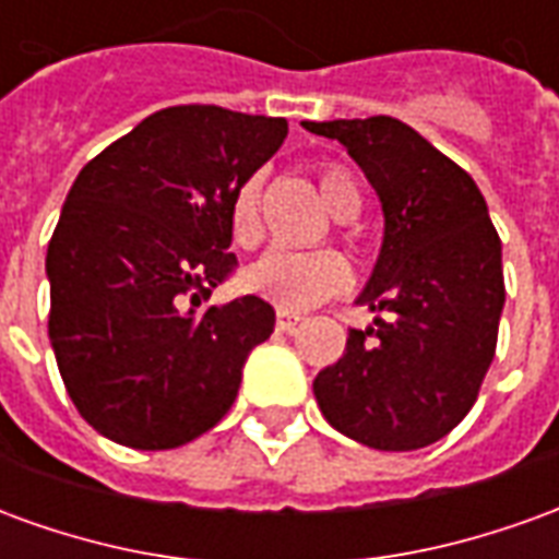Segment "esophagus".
<instances>
[{"instance_id":"34e87169","label":"esophagus","mask_w":559,"mask_h":559,"mask_svg":"<svg viewBox=\"0 0 559 559\" xmlns=\"http://www.w3.org/2000/svg\"><path fill=\"white\" fill-rule=\"evenodd\" d=\"M299 320H302V317L293 314V311H278V314H275V326H278V332H293V329L299 326Z\"/></svg>"}]
</instances>
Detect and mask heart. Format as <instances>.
<instances>
[{
	"mask_svg": "<svg viewBox=\"0 0 559 559\" xmlns=\"http://www.w3.org/2000/svg\"><path fill=\"white\" fill-rule=\"evenodd\" d=\"M320 194L326 200L329 212L335 218H347L359 209V188L350 179V173L341 167H329L320 173ZM260 176H251L239 185L230 206V230L236 245L251 248L260 242ZM350 269L335 251H281L272 248L245 269V287L275 302L284 311H305L320 299H329L347 287Z\"/></svg>",
	"mask_w": 559,
	"mask_h": 559,
	"instance_id": "b5f03b06",
	"label": "heart"
}]
</instances>
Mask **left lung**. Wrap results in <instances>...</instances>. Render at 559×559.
Segmentation results:
<instances>
[{"mask_svg":"<svg viewBox=\"0 0 559 559\" xmlns=\"http://www.w3.org/2000/svg\"><path fill=\"white\" fill-rule=\"evenodd\" d=\"M338 140L380 197L383 242L350 329L314 377L326 421L356 443L411 452L455 428L479 395L503 314V248L469 173L392 116L302 122Z\"/></svg>","mask_w":559,"mask_h":559,"instance_id":"left-lung-1","label":"left lung"}]
</instances>
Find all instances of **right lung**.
Wrapping results in <instances>:
<instances>
[{
    "label": "right lung",
    "instance_id": "1",
    "mask_svg": "<svg viewBox=\"0 0 559 559\" xmlns=\"http://www.w3.org/2000/svg\"><path fill=\"white\" fill-rule=\"evenodd\" d=\"M284 138L281 116L167 107L71 185L47 245L50 344L107 440L176 449L230 411L275 311L260 296L200 305L236 263L233 197Z\"/></svg>",
    "mask_w": 559,
    "mask_h": 559
}]
</instances>
